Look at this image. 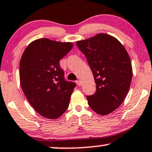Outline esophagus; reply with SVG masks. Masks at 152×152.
I'll use <instances>...</instances> for the list:
<instances>
[{
  "instance_id": "1",
  "label": "esophagus",
  "mask_w": 152,
  "mask_h": 152,
  "mask_svg": "<svg viewBox=\"0 0 152 152\" xmlns=\"http://www.w3.org/2000/svg\"><path fill=\"white\" fill-rule=\"evenodd\" d=\"M76 84H77L78 86H80L81 85V81H80V80H77V81H76Z\"/></svg>"
}]
</instances>
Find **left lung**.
Instances as JSON below:
<instances>
[{"label":"left lung","mask_w":152,"mask_h":152,"mask_svg":"<svg viewBox=\"0 0 152 152\" xmlns=\"http://www.w3.org/2000/svg\"><path fill=\"white\" fill-rule=\"evenodd\" d=\"M76 45L86 57L96 84L95 94L86 96L88 103L96 113L106 115L121 105L129 91L132 69L128 53L116 38L103 33Z\"/></svg>","instance_id":"obj_1"}]
</instances>
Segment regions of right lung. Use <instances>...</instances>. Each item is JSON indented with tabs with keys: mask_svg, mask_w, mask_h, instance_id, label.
I'll list each match as a JSON object with an SVG mask.
<instances>
[{
	"mask_svg": "<svg viewBox=\"0 0 152 152\" xmlns=\"http://www.w3.org/2000/svg\"><path fill=\"white\" fill-rule=\"evenodd\" d=\"M72 47L71 42L43 38L31 42L22 55L21 88L32 107L45 118H59L69 107L76 85L66 81L59 61Z\"/></svg>",
	"mask_w": 152,
	"mask_h": 152,
	"instance_id": "right-lung-1",
	"label": "right lung"
}]
</instances>
